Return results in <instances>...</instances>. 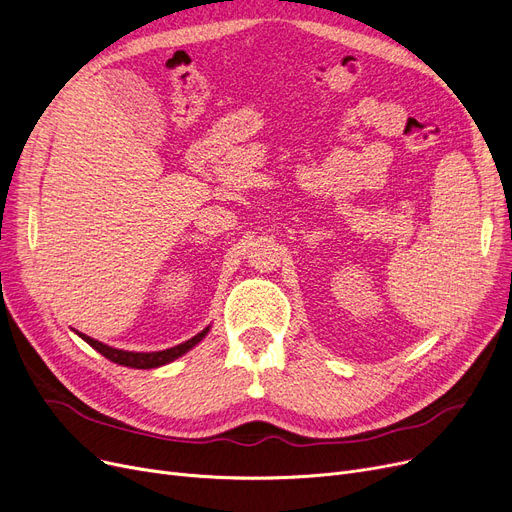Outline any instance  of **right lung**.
I'll list each match as a JSON object with an SVG mask.
<instances>
[{"label":"right lung","instance_id":"1","mask_svg":"<svg viewBox=\"0 0 512 512\" xmlns=\"http://www.w3.org/2000/svg\"><path fill=\"white\" fill-rule=\"evenodd\" d=\"M211 327H205L200 333H196L192 339H188V342L183 344H177L173 348H166V350H158V352H130V350H119V348H113V346H106L102 342H98V339L89 337L85 333H79L74 331L76 335H79L81 339H85V342L98 350L102 356H106L108 361H113L117 365H123V367H132V369H153V367H162V365H168L177 361L179 356H183L185 352H190L198 342H203V339L207 337Z\"/></svg>","mask_w":512,"mask_h":512}]
</instances>
